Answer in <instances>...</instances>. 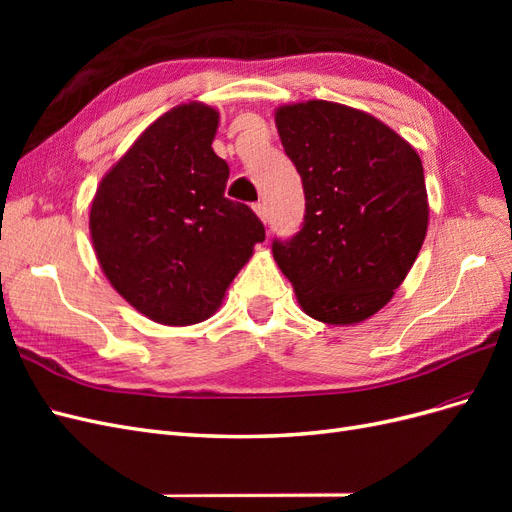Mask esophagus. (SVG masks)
Masks as SVG:
<instances>
[{
	"mask_svg": "<svg viewBox=\"0 0 512 512\" xmlns=\"http://www.w3.org/2000/svg\"><path fill=\"white\" fill-rule=\"evenodd\" d=\"M254 211H256V215L258 218L267 224V220H269V213H267V205L265 203H256L254 205Z\"/></svg>",
	"mask_w": 512,
	"mask_h": 512,
	"instance_id": "1",
	"label": "esophagus"
}]
</instances>
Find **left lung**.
<instances>
[{"label": "left lung", "mask_w": 512, "mask_h": 512, "mask_svg": "<svg viewBox=\"0 0 512 512\" xmlns=\"http://www.w3.org/2000/svg\"><path fill=\"white\" fill-rule=\"evenodd\" d=\"M286 156L305 192V220L273 258L307 316L363 322L393 299L429 224L423 164L414 147L359 108L327 100L275 111Z\"/></svg>", "instance_id": "1"}]
</instances>
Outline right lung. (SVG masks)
<instances>
[{"instance_id": "right-lung-1", "label": "right lung", "mask_w": 512, "mask_h": 512, "mask_svg": "<svg viewBox=\"0 0 512 512\" xmlns=\"http://www.w3.org/2000/svg\"><path fill=\"white\" fill-rule=\"evenodd\" d=\"M220 113L170 108L102 177L89 211L91 243L111 286L166 327L211 318L265 241L256 213L224 196L228 164L211 143Z\"/></svg>"}]
</instances>
